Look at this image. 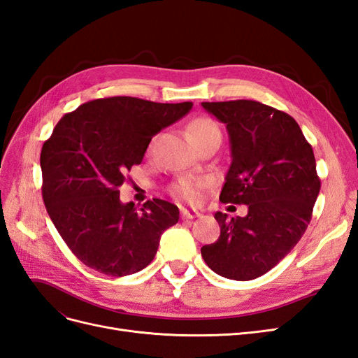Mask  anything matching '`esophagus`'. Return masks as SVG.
<instances>
[{
	"mask_svg": "<svg viewBox=\"0 0 358 358\" xmlns=\"http://www.w3.org/2000/svg\"><path fill=\"white\" fill-rule=\"evenodd\" d=\"M180 216H182V220H194V218H197V216H200V213L197 210L182 209L180 210Z\"/></svg>",
	"mask_w": 358,
	"mask_h": 358,
	"instance_id": "34e87169",
	"label": "esophagus"
}]
</instances>
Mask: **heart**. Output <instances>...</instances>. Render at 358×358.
Masks as SVG:
<instances>
[{"instance_id": "heart-1", "label": "heart", "mask_w": 358, "mask_h": 358, "mask_svg": "<svg viewBox=\"0 0 358 358\" xmlns=\"http://www.w3.org/2000/svg\"><path fill=\"white\" fill-rule=\"evenodd\" d=\"M189 134L197 146L208 142V140L218 138L221 140V128L212 117L199 116L192 119L188 125ZM204 179H192V178H182L171 185V194L175 197L187 201V203H197L201 197V189L206 187Z\"/></svg>"}]
</instances>
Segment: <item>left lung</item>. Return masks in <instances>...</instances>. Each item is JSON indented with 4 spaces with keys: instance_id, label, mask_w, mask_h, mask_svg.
I'll return each mask as SVG.
<instances>
[{
    "instance_id": "obj_1",
    "label": "left lung",
    "mask_w": 358,
    "mask_h": 358,
    "mask_svg": "<svg viewBox=\"0 0 358 358\" xmlns=\"http://www.w3.org/2000/svg\"><path fill=\"white\" fill-rule=\"evenodd\" d=\"M227 125L231 164L220 200L248 215L216 212L220 239L201 248L215 273L251 280L267 273L305 234L321 180L312 146L288 113L254 100L201 103Z\"/></svg>"
}]
</instances>
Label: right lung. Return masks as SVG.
I'll return each instance as SVG.
<instances>
[{
  "instance_id": "obj_1",
  "label": "right lung",
  "mask_w": 358,
  "mask_h": 358,
  "mask_svg": "<svg viewBox=\"0 0 358 358\" xmlns=\"http://www.w3.org/2000/svg\"><path fill=\"white\" fill-rule=\"evenodd\" d=\"M191 107V101L96 99L64 115L43 143V201L85 266L119 278L152 262L161 234L179 221L178 206L154 199L137 209L121 201L119 187L142 162L152 137Z\"/></svg>"
}]
</instances>
